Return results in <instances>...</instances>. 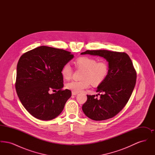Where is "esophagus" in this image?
<instances>
[{
	"label": "esophagus",
	"mask_w": 155,
	"mask_h": 155,
	"mask_svg": "<svg viewBox=\"0 0 155 155\" xmlns=\"http://www.w3.org/2000/svg\"><path fill=\"white\" fill-rule=\"evenodd\" d=\"M78 94V92H72V95H77Z\"/></svg>",
	"instance_id": "1"
}]
</instances>
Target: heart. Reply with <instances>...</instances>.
Here are the masks:
<instances>
[{"label":"heart","instance_id":"1","mask_svg":"<svg viewBox=\"0 0 155 155\" xmlns=\"http://www.w3.org/2000/svg\"><path fill=\"white\" fill-rule=\"evenodd\" d=\"M77 68L82 70L80 81H71L67 83L66 88L73 92H79L88 88L91 84L93 86H98L106 78L109 70V65L104 61H97L95 58L89 56H81L74 61ZM73 68L66 63L61 68V74L66 80L71 78Z\"/></svg>","mask_w":155,"mask_h":155}]
</instances>
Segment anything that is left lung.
I'll return each instance as SVG.
<instances>
[{
    "label": "left lung",
    "mask_w": 155,
    "mask_h": 155,
    "mask_svg": "<svg viewBox=\"0 0 155 155\" xmlns=\"http://www.w3.org/2000/svg\"><path fill=\"white\" fill-rule=\"evenodd\" d=\"M89 54L103 57L109 62V73L96 90L100 97L87 95L82 105L85 114L95 121L112 118L125 107L136 84L137 72L129 56L125 52L106 50L87 51L81 54ZM97 96V95H96Z\"/></svg>",
    "instance_id": "8db88e82"
}]
</instances>
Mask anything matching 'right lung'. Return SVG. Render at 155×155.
<instances>
[{"mask_svg":"<svg viewBox=\"0 0 155 155\" xmlns=\"http://www.w3.org/2000/svg\"><path fill=\"white\" fill-rule=\"evenodd\" d=\"M73 58L71 52L45 46L20 57L15 87L23 106L32 116L51 120L61 113L71 96V91L63 89L61 68ZM50 90L55 93L50 94Z\"/></svg>","mask_w":155,"mask_h":155,"instance_id":"obj_1","label":"right lung"}]
</instances>
